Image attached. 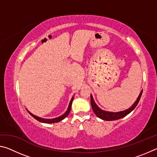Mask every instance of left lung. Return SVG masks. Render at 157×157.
<instances>
[{
    "label": "left lung",
    "mask_w": 157,
    "mask_h": 157,
    "mask_svg": "<svg viewBox=\"0 0 157 157\" xmlns=\"http://www.w3.org/2000/svg\"><path fill=\"white\" fill-rule=\"evenodd\" d=\"M142 93H143V90L140 91L139 97L137 98V99L136 101H135V102L129 109H127L124 110V111H118V112H111V111H107L101 109L96 105V103L95 102L94 98H93L92 95L91 94V104L93 111H94V112L95 113V115L98 117V118L102 119V120L104 121H109L118 120V119H121L122 118H123V117L126 116L127 114H129L130 112H132V111L134 109V108L136 107L138 103L139 102L140 97H141Z\"/></svg>",
    "instance_id": "left-lung-1"
}]
</instances>
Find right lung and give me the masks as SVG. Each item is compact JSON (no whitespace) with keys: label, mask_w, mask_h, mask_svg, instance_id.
Returning <instances> with one entry per match:
<instances>
[{"label":"right lung","mask_w":157,"mask_h":157,"mask_svg":"<svg viewBox=\"0 0 157 157\" xmlns=\"http://www.w3.org/2000/svg\"><path fill=\"white\" fill-rule=\"evenodd\" d=\"M73 98H71V100L70 101V103H69L68 105V109L67 110H66V112L63 114V115L60 116L59 117H57V118H51V119H47V118H40V117L39 116H36L35 115H34V114L32 113L31 112H30L28 109V112L30 114V115L33 117V118H34L36 119V120H37L39 122H41V123H58V122H59L61 121H62L66 117H67L68 116L69 113H70L71 111V105H72V102H73Z\"/></svg>","instance_id":"obj_1"}]
</instances>
